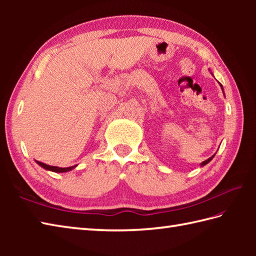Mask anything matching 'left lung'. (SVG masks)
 Listing matches in <instances>:
<instances>
[{"instance_id":"obj_1","label":"left lung","mask_w":256,"mask_h":256,"mask_svg":"<svg viewBox=\"0 0 256 256\" xmlns=\"http://www.w3.org/2000/svg\"><path fill=\"white\" fill-rule=\"evenodd\" d=\"M221 86V84H220ZM221 88H222V86H221ZM216 155V154H214ZM214 156H211L210 157V158H208V160H204V162H201V166H204V165H206V164H208V162L212 160V158H214Z\"/></svg>"}]
</instances>
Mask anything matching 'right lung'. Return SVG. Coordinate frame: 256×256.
Returning <instances> with one entry per match:
<instances>
[{
	"label": "right lung",
	"mask_w": 256,
	"mask_h": 256,
	"mask_svg": "<svg viewBox=\"0 0 256 256\" xmlns=\"http://www.w3.org/2000/svg\"><path fill=\"white\" fill-rule=\"evenodd\" d=\"M36 162L40 166H42V168H45V170H52V172H69V170H74V168L77 166V165H74V166H72V167H67V168H62V167H57V166H50V165H46V164H44V162H37L36 160Z\"/></svg>",
	"instance_id": "1"
}]
</instances>
